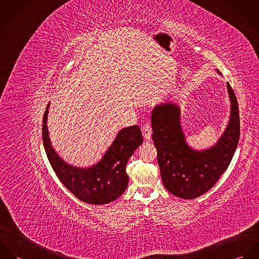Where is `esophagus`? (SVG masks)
I'll return each mask as SVG.
<instances>
[{
	"label": "esophagus",
	"instance_id": "1",
	"mask_svg": "<svg viewBox=\"0 0 259 259\" xmlns=\"http://www.w3.org/2000/svg\"><path fill=\"white\" fill-rule=\"evenodd\" d=\"M143 135L145 137L146 140H150V137H151V128H150V125L148 123H146L144 126H143Z\"/></svg>",
	"mask_w": 259,
	"mask_h": 259
}]
</instances>
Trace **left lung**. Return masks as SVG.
<instances>
[{"label":"left lung","mask_w":259,"mask_h":259,"mask_svg":"<svg viewBox=\"0 0 259 259\" xmlns=\"http://www.w3.org/2000/svg\"><path fill=\"white\" fill-rule=\"evenodd\" d=\"M227 91L231 102L228 125L218 144L206 150H193L185 143L177 105L166 103L152 111V141L161 180L165 188L178 197L193 199L208 191L233 157L239 141L240 121L237 100L228 82Z\"/></svg>","instance_id":"8db88e82"}]
</instances>
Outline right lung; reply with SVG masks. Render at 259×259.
<instances>
[{
    "label": "right lung",
    "instance_id": "obj_1",
    "mask_svg": "<svg viewBox=\"0 0 259 259\" xmlns=\"http://www.w3.org/2000/svg\"><path fill=\"white\" fill-rule=\"evenodd\" d=\"M49 106L50 104L42 117V142L49 161L61 183L85 203L101 205L118 198L128 185L126 163L134 151L144 142L139 125L122 128L96 165L78 168L66 163L51 145L47 126Z\"/></svg>",
    "mask_w": 259,
    "mask_h": 259
}]
</instances>
